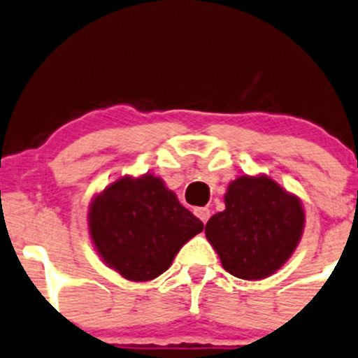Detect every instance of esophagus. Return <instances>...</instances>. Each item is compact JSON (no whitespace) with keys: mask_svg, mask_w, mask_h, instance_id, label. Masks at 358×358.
Instances as JSON below:
<instances>
[{"mask_svg":"<svg viewBox=\"0 0 358 358\" xmlns=\"http://www.w3.org/2000/svg\"><path fill=\"white\" fill-rule=\"evenodd\" d=\"M194 213H195V216H197L199 220L202 221V223H204V224L208 223V220L210 217V210L208 208H197L194 210Z\"/></svg>","mask_w":358,"mask_h":358,"instance_id":"34e87169","label":"esophagus"}]
</instances>
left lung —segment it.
Listing matches in <instances>:
<instances>
[{
    "mask_svg": "<svg viewBox=\"0 0 358 358\" xmlns=\"http://www.w3.org/2000/svg\"><path fill=\"white\" fill-rule=\"evenodd\" d=\"M224 204L206 224L223 268L242 280H262L280 269L302 236L299 199L268 176H240L229 183Z\"/></svg>",
    "mask_w": 358,
    "mask_h": 358,
    "instance_id": "1",
    "label": "left lung"
}]
</instances>
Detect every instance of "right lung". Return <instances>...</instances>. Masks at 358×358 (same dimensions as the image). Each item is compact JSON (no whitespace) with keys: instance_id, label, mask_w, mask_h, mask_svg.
<instances>
[{"instance_id":"add662e5","label":"right lung","mask_w":358,"mask_h":358,"mask_svg":"<svg viewBox=\"0 0 358 358\" xmlns=\"http://www.w3.org/2000/svg\"><path fill=\"white\" fill-rule=\"evenodd\" d=\"M204 223L156 176L120 178L94 199L89 229L101 257L131 281L163 274Z\"/></svg>"}]
</instances>
